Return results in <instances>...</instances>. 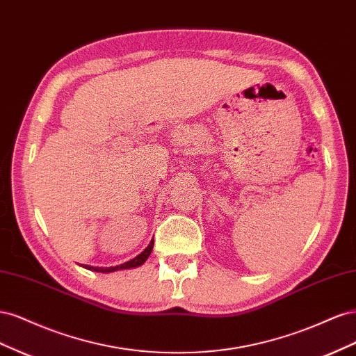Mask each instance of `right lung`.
I'll use <instances>...</instances> for the list:
<instances>
[{
    "label": "right lung",
    "mask_w": 356,
    "mask_h": 356,
    "mask_svg": "<svg viewBox=\"0 0 356 356\" xmlns=\"http://www.w3.org/2000/svg\"><path fill=\"white\" fill-rule=\"evenodd\" d=\"M153 245H154V241L149 242V245L145 248V250L136 255L135 258H132L131 261H126L120 266H115V267H93V266H83L84 268H88V270H93V272H99V273H111V272H115V270H124V268H134V267H138L145 263L147 258L149 257V254H152L153 251Z\"/></svg>",
    "instance_id": "add662e5"
}]
</instances>
